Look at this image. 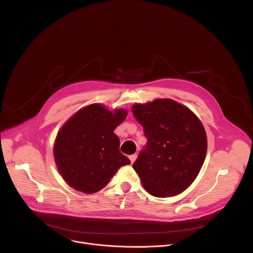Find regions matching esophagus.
<instances>
[{"label":"esophagus","instance_id":"obj_1","mask_svg":"<svg viewBox=\"0 0 253 253\" xmlns=\"http://www.w3.org/2000/svg\"><path fill=\"white\" fill-rule=\"evenodd\" d=\"M129 158H130V160H131V163H134V161H135V160H136V158H137V154L130 155V156H129Z\"/></svg>","mask_w":253,"mask_h":253}]
</instances>
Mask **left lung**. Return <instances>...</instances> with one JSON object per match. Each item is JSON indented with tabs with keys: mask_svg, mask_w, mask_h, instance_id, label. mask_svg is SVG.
Here are the masks:
<instances>
[{
	"mask_svg": "<svg viewBox=\"0 0 253 253\" xmlns=\"http://www.w3.org/2000/svg\"><path fill=\"white\" fill-rule=\"evenodd\" d=\"M132 112L147 138L133 168L153 196L183 192L197 177L207 151L204 127L187 107L171 99L135 104Z\"/></svg>",
	"mask_w": 253,
	"mask_h": 253,
	"instance_id": "obj_1",
	"label": "left lung"
}]
</instances>
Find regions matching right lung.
Wrapping results in <instances>:
<instances>
[{"instance_id":"add662e5","label":"right lung","mask_w":253,"mask_h":253,"mask_svg":"<svg viewBox=\"0 0 253 253\" xmlns=\"http://www.w3.org/2000/svg\"><path fill=\"white\" fill-rule=\"evenodd\" d=\"M127 116L125 110L111 112L92 104L72 116L59 131L54 156L69 186L91 194L104 188L117 170L130 164L119 151L115 128Z\"/></svg>"}]
</instances>
